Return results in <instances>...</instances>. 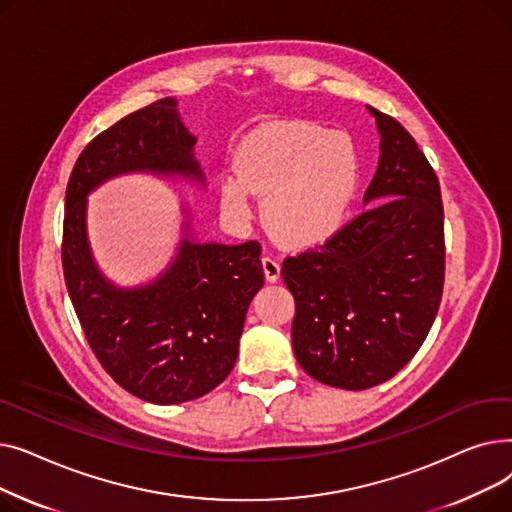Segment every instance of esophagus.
Returning <instances> with one entry per match:
<instances>
[{
  "label": "esophagus",
  "instance_id": "34e87169",
  "mask_svg": "<svg viewBox=\"0 0 512 512\" xmlns=\"http://www.w3.org/2000/svg\"><path fill=\"white\" fill-rule=\"evenodd\" d=\"M261 265H263L265 280H267V282H278V278H280V261L274 259V257H270V255H265V257L261 259Z\"/></svg>",
  "mask_w": 512,
  "mask_h": 512
}]
</instances>
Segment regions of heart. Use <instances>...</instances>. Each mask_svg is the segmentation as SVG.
I'll list each match as a JSON object with an SVG mask.
<instances>
[{
	"instance_id": "obj_1",
	"label": "heart",
	"mask_w": 512,
	"mask_h": 512,
	"mask_svg": "<svg viewBox=\"0 0 512 512\" xmlns=\"http://www.w3.org/2000/svg\"><path fill=\"white\" fill-rule=\"evenodd\" d=\"M238 178L220 182L222 209L245 222L250 191L263 195V215L286 245L309 247L326 240L342 222L359 182V151L344 132L311 122L267 124L236 149Z\"/></svg>"
}]
</instances>
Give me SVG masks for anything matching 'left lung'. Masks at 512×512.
Segmentation results:
<instances>
[{"mask_svg": "<svg viewBox=\"0 0 512 512\" xmlns=\"http://www.w3.org/2000/svg\"><path fill=\"white\" fill-rule=\"evenodd\" d=\"M380 130L371 205L324 245L282 263L297 313L292 348L313 380L378 386L405 367L438 315L444 288L440 182L415 139L367 107Z\"/></svg>", "mask_w": 512, "mask_h": 512, "instance_id": "left-lung-1", "label": "left lung"}]
</instances>
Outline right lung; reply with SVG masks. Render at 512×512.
Instances as JSON below:
<instances>
[{
    "mask_svg": "<svg viewBox=\"0 0 512 512\" xmlns=\"http://www.w3.org/2000/svg\"><path fill=\"white\" fill-rule=\"evenodd\" d=\"M195 143L176 101L159 99L97 134L78 155L66 188L62 265L76 317L114 382L153 405L195 400L228 378L247 309L265 280L261 245H201L186 236L155 282L118 288L93 261L87 195L126 172L203 184Z\"/></svg>",
    "mask_w": 512,
    "mask_h": 512,
    "instance_id": "obj_1",
    "label": "right lung"
}]
</instances>
